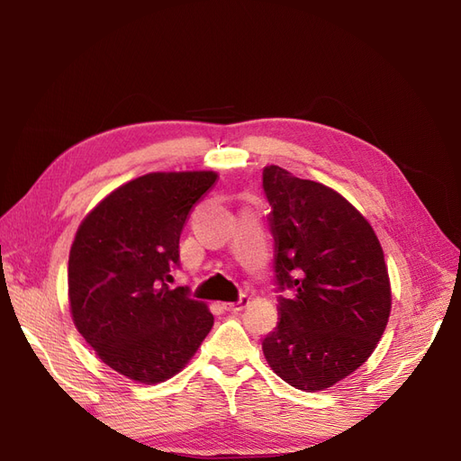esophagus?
Masks as SVG:
<instances>
[{
  "label": "esophagus",
  "mask_w": 461,
  "mask_h": 461,
  "mask_svg": "<svg viewBox=\"0 0 461 461\" xmlns=\"http://www.w3.org/2000/svg\"><path fill=\"white\" fill-rule=\"evenodd\" d=\"M248 302H249V298H248L246 294H242L239 302H227V303H221V308H222V310H225V312L236 313V312H240V310H244V305H248Z\"/></svg>",
  "instance_id": "esophagus-1"
}]
</instances>
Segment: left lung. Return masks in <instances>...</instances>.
Wrapping results in <instances>:
<instances>
[{"label":"left lung","mask_w":461,"mask_h":461,"mask_svg":"<svg viewBox=\"0 0 461 461\" xmlns=\"http://www.w3.org/2000/svg\"><path fill=\"white\" fill-rule=\"evenodd\" d=\"M271 205L278 321L263 339L269 367L290 386L315 393L352 375L373 354L393 294L369 221L332 188L278 165L263 169Z\"/></svg>","instance_id":"left-lung-1"}]
</instances>
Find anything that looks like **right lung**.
Segmentation results:
<instances>
[{"mask_svg":"<svg viewBox=\"0 0 461 461\" xmlns=\"http://www.w3.org/2000/svg\"><path fill=\"white\" fill-rule=\"evenodd\" d=\"M213 171L148 173L119 186L80 222L68 254L75 327L105 366L156 384L186 367L213 327L188 288L169 290L190 209Z\"/></svg>","mask_w":461,"mask_h":461,"instance_id":"right-lung-1","label":"right lung"}]
</instances>
